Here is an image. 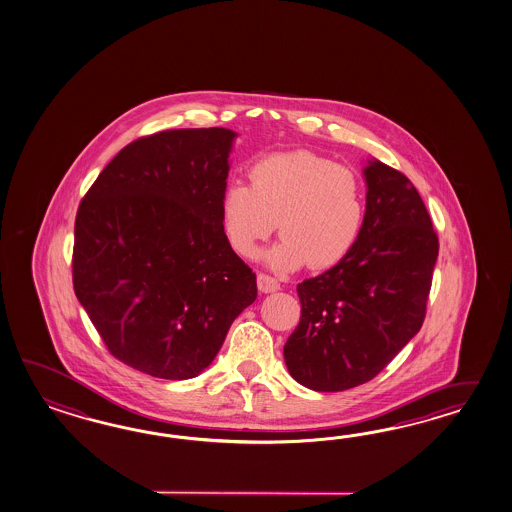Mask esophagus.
<instances>
[{
	"instance_id": "esophagus-1",
	"label": "esophagus",
	"mask_w": 512,
	"mask_h": 512,
	"mask_svg": "<svg viewBox=\"0 0 512 512\" xmlns=\"http://www.w3.org/2000/svg\"><path fill=\"white\" fill-rule=\"evenodd\" d=\"M258 289L262 291V293H274V291H278L280 289V284H278V280L273 278V276H269V274H258Z\"/></svg>"
}]
</instances>
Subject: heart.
<instances>
[{"mask_svg":"<svg viewBox=\"0 0 512 512\" xmlns=\"http://www.w3.org/2000/svg\"><path fill=\"white\" fill-rule=\"evenodd\" d=\"M250 186L232 182L221 195V226L230 249L254 258L278 226L282 238L263 254L274 271L341 262L365 219V191L348 167L308 151L267 156L250 167Z\"/></svg>","mask_w":512,"mask_h":512,"instance_id":"heart-1","label":"heart"}]
</instances>
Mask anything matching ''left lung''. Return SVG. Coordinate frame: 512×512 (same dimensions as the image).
I'll return each instance as SVG.
<instances>
[{
	"label": "left lung",
	"mask_w": 512,
	"mask_h": 512,
	"mask_svg": "<svg viewBox=\"0 0 512 512\" xmlns=\"http://www.w3.org/2000/svg\"><path fill=\"white\" fill-rule=\"evenodd\" d=\"M367 204L356 245L332 269L298 284L300 322L284 346L287 370L319 393L367 383L415 337L439 239L411 180L376 158L363 167Z\"/></svg>",
	"instance_id": "left-lung-1"
}]
</instances>
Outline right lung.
Returning a JSON list of instances; mask_svg holds the SVG:
<instances>
[{
  "label": "right lung",
  "instance_id": "obj_1",
  "mask_svg": "<svg viewBox=\"0 0 512 512\" xmlns=\"http://www.w3.org/2000/svg\"><path fill=\"white\" fill-rule=\"evenodd\" d=\"M236 136L212 127L140 138L79 206L75 295L110 354L149 376H199L258 295L221 226Z\"/></svg>",
  "mask_w": 512,
  "mask_h": 512
}]
</instances>
